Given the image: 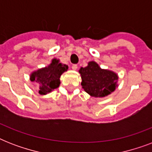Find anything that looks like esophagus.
<instances>
[{"label": "esophagus", "mask_w": 152, "mask_h": 152, "mask_svg": "<svg viewBox=\"0 0 152 152\" xmlns=\"http://www.w3.org/2000/svg\"><path fill=\"white\" fill-rule=\"evenodd\" d=\"M77 68H78L77 64H72V69H73V70H76V69H77Z\"/></svg>", "instance_id": "esophagus-1"}]
</instances>
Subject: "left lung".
<instances>
[{
  "label": "left lung",
  "mask_w": 152,
  "mask_h": 152,
  "mask_svg": "<svg viewBox=\"0 0 152 152\" xmlns=\"http://www.w3.org/2000/svg\"><path fill=\"white\" fill-rule=\"evenodd\" d=\"M79 72L82 79V88L93 97H106L118 87V74L108 69H101L93 61L88 62V66L81 67Z\"/></svg>",
  "instance_id": "1"
}]
</instances>
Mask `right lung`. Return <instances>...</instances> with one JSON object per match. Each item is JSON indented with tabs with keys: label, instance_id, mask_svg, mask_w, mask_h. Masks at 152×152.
<instances>
[{
	"label": "right lung",
	"instance_id": "add662e5",
	"mask_svg": "<svg viewBox=\"0 0 152 152\" xmlns=\"http://www.w3.org/2000/svg\"><path fill=\"white\" fill-rule=\"evenodd\" d=\"M68 69V65L60 63L59 59L53 58L48 66L32 72L30 75V80L39 83L40 95H47L59 87L60 77Z\"/></svg>",
	"mask_w": 152,
	"mask_h": 152
}]
</instances>
